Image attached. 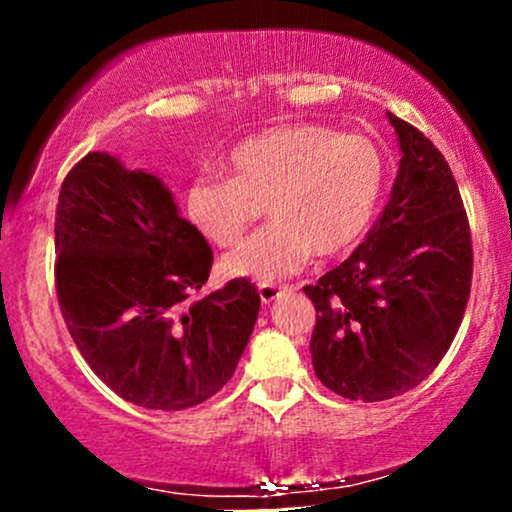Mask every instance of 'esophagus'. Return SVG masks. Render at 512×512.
Here are the masks:
<instances>
[{"instance_id": "34e87169", "label": "esophagus", "mask_w": 512, "mask_h": 512, "mask_svg": "<svg viewBox=\"0 0 512 512\" xmlns=\"http://www.w3.org/2000/svg\"><path fill=\"white\" fill-rule=\"evenodd\" d=\"M289 291V286H276V284H260V298H262V303L264 305H269V303H274L276 298L281 296V293H286Z\"/></svg>"}]
</instances>
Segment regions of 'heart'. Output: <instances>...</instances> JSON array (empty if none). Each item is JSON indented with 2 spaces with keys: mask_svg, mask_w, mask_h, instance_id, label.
Here are the masks:
<instances>
[{
  "mask_svg": "<svg viewBox=\"0 0 512 512\" xmlns=\"http://www.w3.org/2000/svg\"><path fill=\"white\" fill-rule=\"evenodd\" d=\"M226 178L197 175L182 195L192 228L216 248L243 238L267 202L272 223L223 260V272L257 281L289 276L310 255H342L366 236L385 192L383 151L363 134L276 125L221 158Z\"/></svg>",
  "mask_w": 512,
  "mask_h": 512,
  "instance_id": "b5f03b06",
  "label": "heart"
}]
</instances>
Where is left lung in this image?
<instances>
[{"label":"left lung","mask_w":512,"mask_h":512,"mask_svg":"<svg viewBox=\"0 0 512 512\" xmlns=\"http://www.w3.org/2000/svg\"><path fill=\"white\" fill-rule=\"evenodd\" d=\"M402 161L358 248L305 286L315 303V375L346 399L383 402L436 370L472 286V236L452 170L431 139L387 113Z\"/></svg>","instance_id":"8db88e82"}]
</instances>
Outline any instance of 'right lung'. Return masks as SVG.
Instances as JSON below:
<instances>
[{"mask_svg":"<svg viewBox=\"0 0 512 512\" xmlns=\"http://www.w3.org/2000/svg\"><path fill=\"white\" fill-rule=\"evenodd\" d=\"M55 252L69 334L115 395L180 411L207 402L236 373L260 293L231 279L192 298L214 255L161 178L105 151L86 154L62 182Z\"/></svg>","mask_w":512,"mask_h":512,"instance_id":"add662e5","label":"right lung"}]
</instances>
